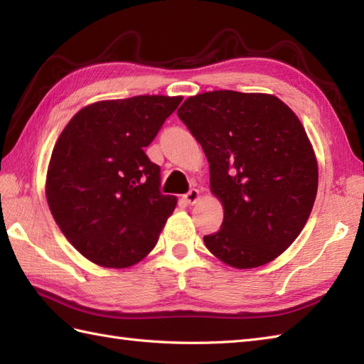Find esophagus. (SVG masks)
<instances>
[{
    "instance_id": "esophagus-1",
    "label": "esophagus",
    "mask_w": 364,
    "mask_h": 364,
    "mask_svg": "<svg viewBox=\"0 0 364 364\" xmlns=\"http://www.w3.org/2000/svg\"><path fill=\"white\" fill-rule=\"evenodd\" d=\"M200 198V191L198 189H191L186 196H183V200L188 205H194L197 203V200Z\"/></svg>"
}]
</instances>
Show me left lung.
Masks as SVG:
<instances>
[{"instance_id":"obj_1","label":"left lung","mask_w":364,"mask_h":364,"mask_svg":"<svg viewBox=\"0 0 364 364\" xmlns=\"http://www.w3.org/2000/svg\"><path fill=\"white\" fill-rule=\"evenodd\" d=\"M178 117L202 145L222 227L203 237L236 269L274 261L296 241L318 194V161L296 114L269 94L213 90L189 97Z\"/></svg>"}]
</instances>
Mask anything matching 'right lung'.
<instances>
[{"label":"right lung","instance_id":"obj_1","mask_svg":"<svg viewBox=\"0 0 364 364\" xmlns=\"http://www.w3.org/2000/svg\"><path fill=\"white\" fill-rule=\"evenodd\" d=\"M181 100L137 95L92 103L58 137L46 172V202L84 258L123 269L156 245L176 197L161 194V168L144 149Z\"/></svg>","mask_w":364,"mask_h":364}]
</instances>
